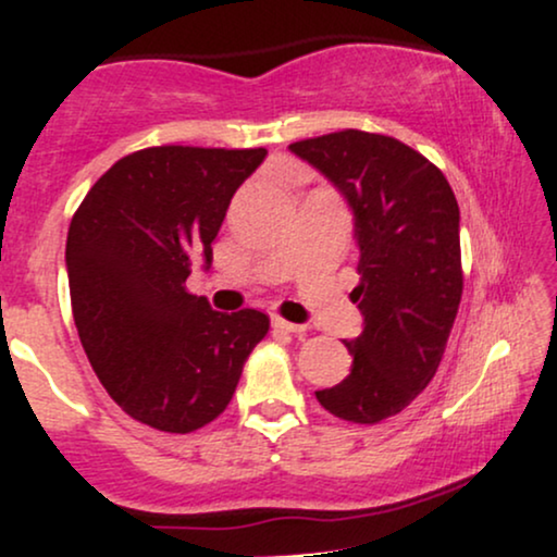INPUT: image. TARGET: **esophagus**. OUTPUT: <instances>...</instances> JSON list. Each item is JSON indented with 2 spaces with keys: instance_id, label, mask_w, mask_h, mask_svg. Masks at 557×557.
Wrapping results in <instances>:
<instances>
[{
  "instance_id": "esophagus-1",
  "label": "esophagus",
  "mask_w": 557,
  "mask_h": 557,
  "mask_svg": "<svg viewBox=\"0 0 557 557\" xmlns=\"http://www.w3.org/2000/svg\"><path fill=\"white\" fill-rule=\"evenodd\" d=\"M273 329L281 331V333H305L307 331L305 325L289 323V320H284V318H273Z\"/></svg>"
}]
</instances>
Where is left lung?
<instances>
[{"label": "left lung", "instance_id": "obj_1", "mask_svg": "<svg viewBox=\"0 0 557 557\" xmlns=\"http://www.w3.org/2000/svg\"><path fill=\"white\" fill-rule=\"evenodd\" d=\"M355 211L364 331L344 342L351 372L315 391L320 407L357 424L407 409L433 381L463 292L459 202L441 169L396 137L342 129L289 146Z\"/></svg>", "mask_w": 557, "mask_h": 557}]
</instances>
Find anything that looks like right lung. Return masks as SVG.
Returning a JSON list of instances; mask_svg holds the SVG:
<instances>
[{
  "label": "right lung",
  "instance_id": "obj_1",
  "mask_svg": "<svg viewBox=\"0 0 557 557\" xmlns=\"http://www.w3.org/2000/svg\"><path fill=\"white\" fill-rule=\"evenodd\" d=\"M263 159L265 148L135 150L72 215L64 258L77 336L124 414L161 433L224 414L271 329L265 312H215L185 286L198 255L213 260L232 195Z\"/></svg>",
  "mask_w": 557,
  "mask_h": 557
}]
</instances>
